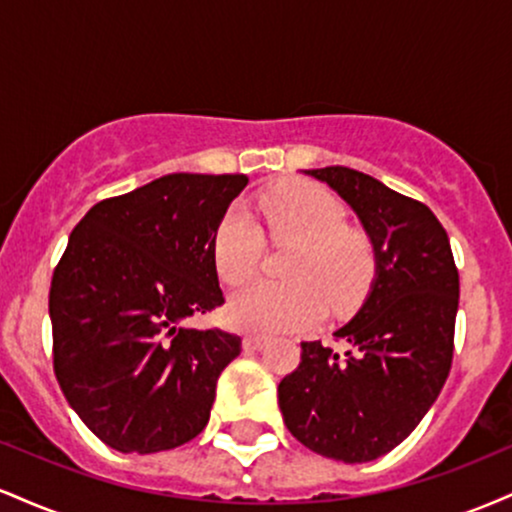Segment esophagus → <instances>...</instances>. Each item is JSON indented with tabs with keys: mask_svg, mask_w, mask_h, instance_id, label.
<instances>
[{
	"mask_svg": "<svg viewBox=\"0 0 512 512\" xmlns=\"http://www.w3.org/2000/svg\"><path fill=\"white\" fill-rule=\"evenodd\" d=\"M264 344H267V337H262V334H245L243 337L245 351H260Z\"/></svg>",
	"mask_w": 512,
	"mask_h": 512,
	"instance_id": "34e87169",
	"label": "esophagus"
}]
</instances>
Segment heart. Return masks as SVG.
<instances>
[{
  "instance_id": "b5f03b06",
  "label": "heart",
  "mask_w": 512,
  "mask_h": 512,
  "mask_svg": "<svg viewBox=\"0 0 512 512\" xmlns=\"http://www.w3.org/2000/svg\"><path fill=\"white\" fill-rule=\"evenodd\" d=\"M269 236L296 250L286 279L243 286L226 305L228 325L243 332L276 334L313 327L332 308L349 310L363 301L378 269L373 240L346 223L342 199L313 180H286L257 202ZM262 233L243 209L223 216L214 236V267L226 284H243L257 272Z\"/></svg>"
}]
</instances>
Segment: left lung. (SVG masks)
I'll use <instances>...</instances> for the list:
<instances>
[{
    "label": "left lung",
    "mask_w": 512,
    "mask_h": 512,
    "mask_svg": "<svg viewBox=\"0 0 512 512\" xmlns=\"http://www.w3.org/2000/svg\"><path fill=\"white\" fill-rule=\"evenodd\" d=\"M354 207L378 255L373 289L334 332L339 356L301 342L279 383L286 428L317 455L349 464L395 450L436 402L452 366L460 274L443 223L419 199L354 168L308 170Z\"/></svg>",
    "instance_id": "8db88e82"
}]
</instances>
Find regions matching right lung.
Returning <instances> with one entry per match:
<instances>
[{
    "label": "right lung",
    "mask_w": 512,
    "mask_h": 512,
    "mask_svg": "<svg viewBox=\"0 0 512 512\" xmlns=\"http://www.w3.org/2000/svg\"><path fill=\"white\" fill-rule=\"evenodd\" d=\"M248 175L170 173L93 204L50 286L52 366L81 421L120 452L202 433L238 334L180 322L223 305L214 236Z\"/></svg>",
    "instance_id": "add662e5"
}]
</instances>
